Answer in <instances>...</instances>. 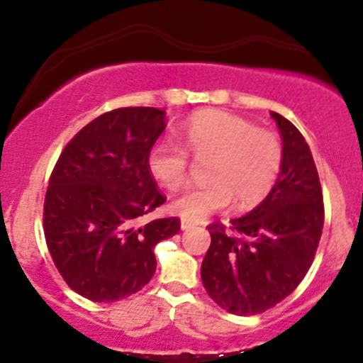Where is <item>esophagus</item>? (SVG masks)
<instances>
[{
    "label": "esophagus",
    "mask_w": 363,
    "mask_h": 363,
    "mask_svg": "<svg viewBox=\"0 0 363 363\" xmlns=\"http://www.w3.org/2000/svg\"><path fill=\"white\" fill-rule=\"evenodd\" d=\"M196 223H191V221H186V219H181V228L182 230H191V228H196Z\"/></svg>",
    "instance_id": "esophagus-1"
}]
</instances>
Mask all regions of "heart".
<instances>
[{"label":"heart","instance_id":"b5f03b06","mask_svg":"<svg viewBox=\"0 0 363 363\" xmlns=\"http://www.w3.org/2000/svg\"><path fill=\"white\" fill-rule=\"evenodd\" d=\"M186 149L212 156L211 184L191 186L172 200V211L182 219L202 223L237 200L239 208L259 203L276 184L283 163L279 138L233 113L208 111L193 116L182 128ZM170 138H160L147 152V170L161 186L175 189L186 181L188 152Z\"/></svg>","mask_w":363,"mask_h":363}]
</instances>
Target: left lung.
<instances>
[{
    "instance_id": "obj_1",
    "label": "left lung",
    "mask_w": 363,
    "mask_h": 363,
    "mask_svg": "<svg viewBox=\"0 0 363 363\" xmlns=\"http://www.w3.org/2000/svg\"><path fill=\"white\" fill-rule=\"evenodd\" d=\"M283 163L272 191L247 212L208 226L211 247L202 262L208 296L239 316L263 313L286 298L309 270L323 230V195L306 138L281 113Z\"/></svg>"
}]
</instances>
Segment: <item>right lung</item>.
I'll use <instances>...</instances> for the list:
<instances>
[{
  "label": "right lung",
  "mask_w": 363,
  "mask_h": 363,
  "mask_svg": "<svg viewBox=\"0 0 363 363\" xmlns=\"http://www.w3.org/2000/svg\"><path fill=\"white\" fill-rule=\"evenodd\" d=\"M164 128L160 108L104 113L72 138L50 175L47 246L68 286L93 302L142 290L156 272L155 246L181 230L177 218L138 225L164 203L147 170V152Z\"/></svg>",
  "instance_id": "1"
}]
</instances>
